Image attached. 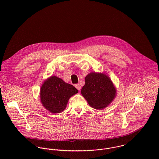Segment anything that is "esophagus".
<instances>
[{
	"instance_id": "34e87169",
	"label": "esophagus",
	"mask_w": 159,
	"mask_h": 159,
	"mask_svg": "<svg viewBox=\"0 0 159 159\" xmlns=\"http://www.w3.org/2000/svg\"><path fill=\"white\" fill-rule=\"evenodd\" d=\"M75 88L78 89V90H80V89H81V85H80V84H76L75 85Z\"/></svg>"
}]
</instances>
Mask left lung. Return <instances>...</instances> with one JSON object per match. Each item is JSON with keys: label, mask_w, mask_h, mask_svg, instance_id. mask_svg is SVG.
<instances>
[{"label": "left lung", "mask_w": 159, "mask_h": 159, "mask_svg": "<svg viewBox=\"0 0 159 159\" xmlns=\"http://www.w3.org/2000/svg\"><path fill=\"white\" fill-rule=\"evenodd\" d=\"M81 93L92 108L103 110L113 102L116 89L107 75L91 72L85 78V84Z\"/></svg>", "instance_id": "left-lung-1"}]
</instances>
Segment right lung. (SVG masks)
Wrapping results in <instances>:
<instances>
[{
  "label": "right lung",
  "mask_w": 159,
  "mask_h": 159,
  "mask_svg": "<svg viewBox=\"0 0 159 159\" xmlns=\"http://www.w3.org/2000/svg\"><path fill=\"white\" fill-rule=\"evenodd\" d=\"M78 92L72 85L62 79L52 76L45 80L40 89V100L43 106L51 113L64 111L69 98Z\"/></svg>",
  "instance_id": "obj_1"
}]
</instances>
